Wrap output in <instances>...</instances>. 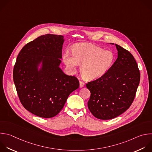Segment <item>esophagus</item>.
Here are the masks:
<instances>
[{
	"label": "esophagus",
	"instance_id": "esophagus-1",
	"mask_svg": "<svg viewBox=\"0 0 152 152\" xmlns=\"http://www.w3.org/2000/svg\"><path fill=\"white\" fill-rule=\"evenodd\" d=\"M79 83H80V88H82V87H83L85 86V82H83L82 81H80Z\"/></svg>",
	"mask_w": 152,
	"mask_h": 152
}]
</instances>
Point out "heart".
I'll return each instance as SVG.
<instances>
[{"label":"heart","instance_id":"b5f03b06","mask_svg":"<svg viewBox=\"0 0 152 152\" xmlns=\"http://www.w3.org/2000/svg\"><path fill=\"white\" fill-rule=\"evenodd\" d=\"M72 53L73 57L69 54H64V62L72 70H75L77 65H80V74L84 79L88 80L103 75L114 61V55L110 50H104L88 43L76 45L72 49Z\"/></svg>","mask_w":152,"mask_h":152}]
</instances>
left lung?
<instances>
[{"label":"left lung","instance_id":"1","mask_svg":"<svg viewBox=\"0 0 152 152\" xmlns=\"http://www.w3.org/2000/svg\"><path fill=\"white\" fill-rule=\"evenodd\" d=\"M117 60L99 78L86 83L91 92L88 107L95 118L109 120L131 106L140 81L137 63L130 52L115 44Z\"/></svg>","mask_w":152,"mask_h":152}]
</instances>
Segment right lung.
Instances as JSON below:
<instances>
[{
	"label": "right lung",
	"instance_id": "obj_1",
	"mask_svg": "<svg viewBox=\"0 0 152 152\" xmlns=\"http://www.w3.org/2000/svg\"><path fill=\"white\" fill-rule=\"evenodd\" d=\"M63 42L61 35H42L21 49L14 67L13 79L20 102L39 117L57 115L69 95L79 87L77 77L65 75L58 67ZM41 61L43 67L37 71Z\"/></svg>",
	"mask_w": 152,
	"mask_h": 152
}]
</instances>
